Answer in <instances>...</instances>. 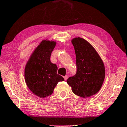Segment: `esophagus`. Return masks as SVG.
<instances>
[{
  "label": "esophagus",
  "mask_w": 127,
  "mask_h": 127,
  "mask_svg": "<svg viewBox=\"0 0 127 127\" xmlns=\"http://www.w3.org/2000/svg\"><path fill=\"white\" fill-rule=\"evenodd\" d=\"M67 78H68V76H67V75H65V76H64V80H65V81L67 80Z\"/></svg>",
  "instance_id": "1"
}]
</instances>
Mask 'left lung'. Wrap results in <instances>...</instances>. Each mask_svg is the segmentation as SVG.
<instances>
[{"label": "left lung", "mask_w": 127, "mask_h": 127, "mask_svg": "<svg viewBox=\"0 0 127 127\" xmlns=\"http://www.w3.org/2000/svg\"><path fill=\"white\" fill-rule=\"evenodd\" d=\"M76 54L77 71L67 83L72 92L82 97H87L99 92L105 77L104 65L92 45L86 40H72Z\"/></svg>", "instance_id": "left-lung-1"}]
</instances>
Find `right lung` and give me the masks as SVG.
<instances>
[{
    "mask_svg": "<svg viewBox=\"0 0 127 127\" xmlns=\"http://www.w3.org/2000/svg\"><path fill=\"white\" fill-rule=\"evenodd\" d=\"M55 45V41L43 40L26 65L24 77L27 86L33 94L40 97L51 95L58 82L64 81L63 77L57 73V66L50 60Z\"/></svg>",
    "mask_w": 127,
    "mask_h": 127,
    "instance_id": "obj_1",
    "label": "right lung"
}]
</instances>
